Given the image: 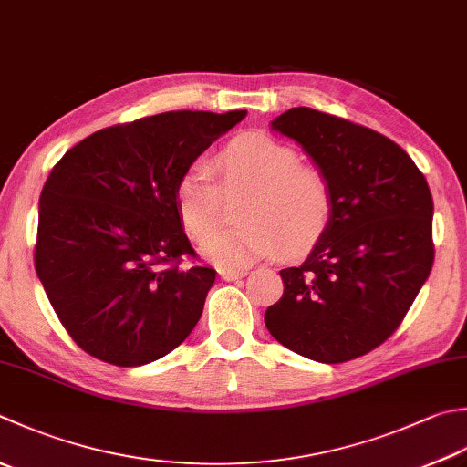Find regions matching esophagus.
Returning a JSON list of instances; mask_svg holds the SVG:
<instances>
[{"label":"esophagus","mask_w":467,"mask_h":467,"mask_svg":"<svg viewBox=\"0 0 467 467\" xmlns=\"http://www.w3.org/2000/svg\"><path fill=\"white\" fill-rule=\"evenodd\" d=\"M218 275L224 281H236V279H243L246 275V271L243 269H218Z\"/></svg>","instance_id":"esophagus-1"}]
</instances>
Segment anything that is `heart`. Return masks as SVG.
I'll list each match as a JSON object with an SVG mask.
<instances>
[{
	"mask_svg": "<svg viewBox=\"0 0 467 467\" xmlns=\"http://www.w3.org/2000/svg\"><path fill=\"white\" fill-rule=\"evenodd\" d=\"M213 173L194 166L173 188L178 218L194 241L220 222L222 194L247 192L239 227L211 234L200 253L223 267H246L281 249L304 257L324 239L334 216V188L324 170L301 163L289 143L265 133H243L214 155Z\"/></svg>",
	"mask_w": 467,
	"mask_h": 467,
	"instance_id": "obj_1",
	"label": "heart"
}]
</instances>
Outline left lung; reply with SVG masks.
<instances>
[{"instance_id":"1","label":"left lung","mask_w":467,"mask_h":467,"mask_svg":"<svg viewBox=\"0 0 467 467\" xmlns=\"http://www.w3.org/2000/svg\"><path fill=\"white\" fill-rule=\"evenodd\" d=\"M273 130L330 178L334 216L307 261L279 271L265 326L309 360H354L395 334L431 273V192L403 148L348 119L296 107Z\"/></svg>"}]
</instances>
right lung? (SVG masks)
I'll use <instances>...</instances> for the list:
<instances>
[{
    "instance_id": "1",
    "label": "right lung",
    "mask_w": 467,
    "mask_h": 467,
    "mask_svg": "<svg viewBox=\"0 0 467 467\" xmlns=\"http://www.w3.org/2000/svg\"><path fill=\"white\" fill-rule=\"evenodd\" d=\"M246 111H168L77 143L42 188L36 273L78 348L141 367L186 340L216 271L200 267L173 188Z\"/></svg>"
}]
</instances>
